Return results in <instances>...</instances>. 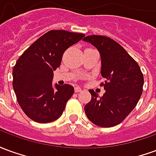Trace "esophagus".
<instances>
[{"mask_svg": "<svg viewBox=\"0 0 156 156\" xmlns=\"http://www.w3.org/2000/svg\"><path fill=\"white\" fill-rule=\"evenodd\" d=\"M74 91L76 92V93H78V92H81L82 91V88H80V87H76V88H74Z\"/></svg>", "mask_w": 156, "mask_h": 156, "instance_id": "1", "label": "esophagus"}]
</instances>
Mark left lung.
<instances>
[{"label": "left lung", "mask_w": 156, "mask_h": 156, "mask_svg": "<svg viewBox=\"0 0 156 156\" xmlns=\"http://www.w3.org/2000/svg\"><path fill=\"white\" fill-rule=\"evenodd\" d=\"M101 56L102 83L105 93L99 97L93 89L91 100L85 105V114L93 124L113 127L120 124L135 108L143 92L144 76L134 58L121 45L100 35L85 37Z\"/></svg>", "instance_id": "1"}]
</instances>
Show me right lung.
<instances>
[{
    "label": "right lung",
    "instance_id": "1",
    "mask_svg": "<svg viewBox=\"0 0 156 156\" xmlns=\"http://www.w3.org/2000/svg\"><path fill=\"white\" fill-rule=\"evenodd\" d=\"M84 34L51 30L40 37L18 58L13 68V89L26 115L37 123L58 119L74 93L70 84L52 88L53 71L64 51Z\"/></svg>",
    "mask_w": 156,
    "mask_h": 156
}]
</instances>
